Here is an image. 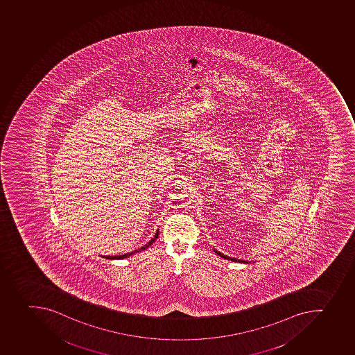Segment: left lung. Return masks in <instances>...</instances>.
<instances>
[{"label":"left lung","instance_id":"8db88e82","mask_svg":"<svg viewBox=\"0 0 355 355\" xmlns=\"http://www.w3.org/2000/svg\"><path fill=\"white\" fill-rule=\"evenodd\" d=\"M214 252H216V254H218V256H220L222 259H229V261H232V262L245 263V264H250V261H243V259H234V257H230V256L224 255V254H222V252H218V250H215V248Z\"/></svg>","mask_w":355,"mask_h":355}]
</instances>
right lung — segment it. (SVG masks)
<instances>
[{
    "instance_id": "right-lung-1",
    "label": "right lung",
    "mask_w": 355,
    "mask_h": 355,
    "mask_svg": "<svg viewBox=\"0 0 355 355\" xmlns=\"http://www.w3.org/2000/svg\"><path fill=\"white\" fill-rule=\"evenodd\" d=\"M158 234H159V230L156 231V234L153 236V239L149 241V243H146L144 246L141 247L139 250H133V252H128V254H124V255H119V256H103L105 259H128L130 256L135 255L137 252H144V250H147L148 247L151 246L155 241H156L157 238H158Z\"/></svg>"
}]
</instances>
